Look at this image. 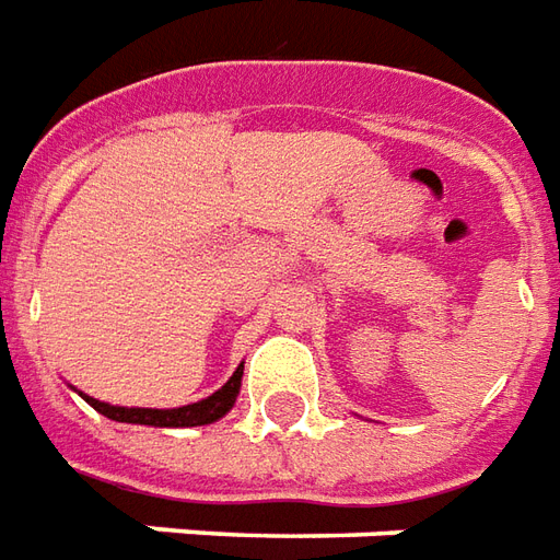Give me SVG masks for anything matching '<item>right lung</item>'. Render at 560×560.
<instances>
[{
    "mask_svg": "<svg viewBox=\"0 0 560 560\" xmlns=\"http://www.w3.org/2000/svg\"><path fill=\"white\" fill-rule=\"evenodd\" d=\"M240 381H243V365L233 372V377L221 389H215L209 399L195 401V405H183V408H171V411H159V408H116V405H107V401L92 399V396H83L90 401L92 408L98 413H104L107 420L116 422H140V425H161V429H183V425H207V422H215L219 417L231 411L233 401H236V393H240Z\"/></svg>",
    "mask_w": 560,
    "mask_h": 560,
    "instance_id": "add662e5",
    "label": "right lung"
}]
</instances>
